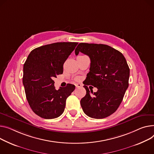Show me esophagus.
<instances>
[{"instance_id": "34e87169", "label": "esophagus", "mask_w": 154, "mask_h": 154, "mask_svg": "<svg viewBox=\"0 0 154 154\" xmlns=\"http://www.w3.org/2000/svg\"><path fill=\"white\" fill-rule=\"evenodd\" d=\"M75 87H76V88H80V87H82V85L81 84H76V85H75Z\"/></svg>"}]
</instances>
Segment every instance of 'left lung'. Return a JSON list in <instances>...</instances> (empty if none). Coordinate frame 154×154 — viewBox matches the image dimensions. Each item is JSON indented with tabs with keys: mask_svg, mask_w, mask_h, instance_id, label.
<instances>
[{
	"mask_svg": "<svg viewBox=\"0 0 154 154\" xmlns=\"http://www.w3.org/2000/svg\"><path fill=\"white\" fill-rule=\"evenodd\" d=\"M89 56L90 72L84 84L85 96L80 105L88 116L102 119L117 110L129 86L130 70L126 60L119 51L102 44L81 43L75 50ZM91 85L98 88L91 96L86 86Z\"/></svg>",
	"mask_w": 154,
	"mask_h": 154,
	"instance_id": "obj_1",
	"label": "left lung"
}]
</instances>
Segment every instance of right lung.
<instances>
[{"instance_id": "obj_1", "label": "right lung", "mask_w": 154, "mask_h": 154, "mask_svg": "<svg viewBox=\"0 0 154 154\" xmlns=\"http://www.w3.org/2000/svg\"><path fill=\"white\" fill-rule=\"evenodd\" d=\"M78 43L46 45L31 51L23 66V84L28 103L36 115L54 119L63 113L67 98L75 90L68 84L56 90L54 77L63 73V64Z\"/></svg>"}]
</instances>
